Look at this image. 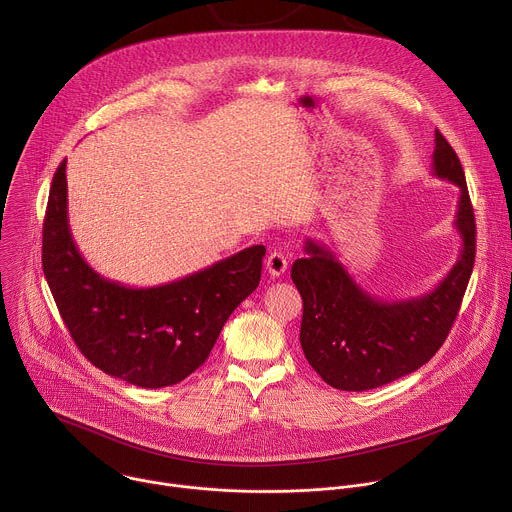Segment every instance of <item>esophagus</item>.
<instances>
[{
    "mask_svg": "<svg viewBox=\"0 0 512 512\" xmlns=\"http://www.w3.org/2000/svg\"><path fill=\"white\" fill-rule=\"evenodd\" d=\"M265 269L271 277H279L287 271V257L281 253V251H273L267 255V261H265Z\"/></svg>",
    "mask_w": 512,
    "mask_h": 512,
    "instance_id": "obj_1",
    "label": "esophagus"
}]
</instances>
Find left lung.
I'll list each match as a JSON object with an SVG mask.
<instances>
[{"label": "left lung", "mask_w": 512, "mask_h": 512, "mask_svg": "<svg viewBox=\"0 0 512 512\" xmlns=\"http://www.w3.org/2000/svg\"><path fill=\"white\" fill-rule=\"evenodd\" d=\"M433 176L460 188L454 227L462 251L429 294L383 302L367 294L326 245L312 239L304 247L306 257L291 265L304 302L302 350L334 389L369 391L397 381L423 367L450 334L474 267L476 223L460 158L437 129Z\"/></svg>", "instance_id": "left-lung-1"}]
</instances>
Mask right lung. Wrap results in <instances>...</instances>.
Returning a JSON list of instances; mask_svg holds the SVG:
<instances>
[{
	"label": "right lung",
	"instance_id": "add662e5",
	"mask_svg": "<svg viewBox=\"0 0 512 512\" xmlns=\"http://www.w3.org/2000/svg\"><path fill=\"white\" fill-rule=\"evenodd\" d=\"M66 206L64 160L50 186L42 269L72 340L97 369L129 385L160 389L184 381L259 285L265 247L253 245L158 287H127L83 259Z\"/></svg>",
	"mask_w": 512,
	"mask_h": 512
}]
</instances>
